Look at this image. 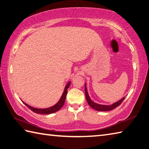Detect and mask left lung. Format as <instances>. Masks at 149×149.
Listing matches in <instances>:
<instances>
[{
  "label": "left lung",
  "instance_id": "left-lung-1",
  "mask_svg": "<svg viewBox=\"0 0 149 149\" xmlns=\"http://www.w3.org/2000/svg\"><path fill=\"white\" fill-rule=\"evenodd\" d=\"M85 91L86 99L88 105H90L92 108H93L94 109L98 111H111L113 109H115V108H116L117 107L119 106V105L121 104V103L123 102L124 98H125V97H124V98L120 100L119 101H118L117 102L115 103V104H113L111 105H100V104H96V103H94V102L91 100V99L90 98V97H89L87 93V89H86V84L85 85Z\"/></svg>",
  "mask_w": 149,
  "mask_h": 149
}]
</instances>
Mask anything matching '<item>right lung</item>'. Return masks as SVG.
<instances>
[{"label":"right lung","instance_id":"obj_1","mask_svg":"<svg viewBox=\"0 0 149 149\" xmlns=\"http://www.w3.org/2000/svg\"><path fill=\"white\" fill-rule=\"evenodd\" d=\"M70 83H71V82H69L65 86L64 91L63 94V95H62V96H61L60 100L58 102L57 104H56L55 105H53V106L51 107L46 108V109H37V108H34V107L30 106V105L26 104V103H25L24 102H23L24 103V104H25L26 106H27L31 111H32L36 113H38V114L47 115V114H51V113H55L56 111H58V110H60L61 109V107L63 106L64 102H65V100H66L68 88H69Z\"/></svg>","mask_w":149,"mask_h":149}]
</instances>
